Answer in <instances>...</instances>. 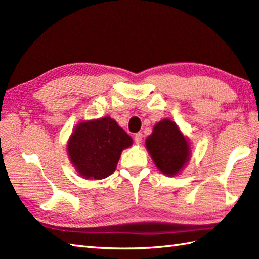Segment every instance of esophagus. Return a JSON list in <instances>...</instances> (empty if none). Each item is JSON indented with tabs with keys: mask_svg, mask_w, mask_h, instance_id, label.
<instances>
[{
	"mask_svg": "<svg viewBox=\"0 0 259 259\" xmlns=\"http://www.w3.org/2000/svg\"><path fill=\"white\" fill-rule=\"evenodd\" d=\"M142 134H140V133H138V134H136L135 135V142L137 145H140L141 144V141H142Z\"/></svg>",
	"mask_w": 259,
	"mask_h": 259,
	"instance_id": "34e87169",
	"label": "esophagus"
}]
</instances>
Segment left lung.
<instances>
[{
	"instance_id": "1",
	"label": "left lung",
	"mask_w": 259,
	"mask_h": 259,
	"mask_svg": "<svg viewBox=\"0 0 259 259\" xmlns=\"http://www.w3.org/2000/svg\"><path fill=\"white\" fill-rule=\"evenodd\" d=\"M146 147L157 168L167 176L179 174L190 158L188 140L169 119L153 126L152 134L146 139Z\"/></svg>"
}]
</instances>
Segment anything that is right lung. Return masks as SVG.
Wrapping results in <instances>:
<instances>
[{"instance_id": "1", "label": "right lung", "mask_w": 259, "mask_h": 259, "mask_svg": "<svg viewBox=\"0 0 259 259\" xmlns=\"http://www.w3.org/2000/svg\"><path fill=\"white\" fill-rule=\"evenodd\" d=\"M133 138L110 117L82 121L68 141L71 162L81 177L103 179L114 172L121 152Z\"/></svg>"}]
</instances>
